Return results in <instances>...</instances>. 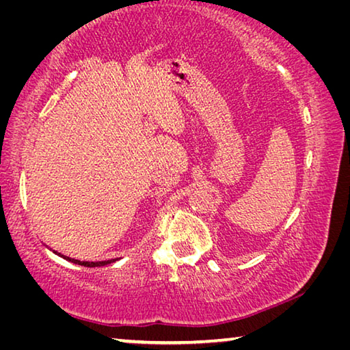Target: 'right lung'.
<instances>
[{"instance_id":"1","label":"right lung","mask_w":350,"mask_h":350,"mask_svg":"<svg viewBox=\"0 0 350 350\" xmlns=\"http://www.w3.org/2000/svg\"><path fill=\"white\" fill-rule=\"evenodd\" d=\"M55 254H58V256L69 260V262H74V264H79V265H85V267H102V265H108L111 262H116V260H118L120 258H116V259H108V260H79V259H72L69 256H64V254L62 253H57L54 250Z\"/></svg>"}]
</instances>
